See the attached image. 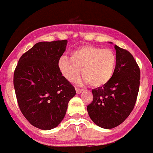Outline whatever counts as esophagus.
I'll list each match as a JSON object with an SVG mask.
<instances>
[{
    "instance_id": "34e87169",
    "label": "esophagus",
    "mask_w": 153,
    "mask_h": 153,
    "mask_svg": "<svg viewBox=\"0 0 153 153\" xmlns=\"http://www.w3.org/2000/svg\"><path fill=\"white\" fill-rule=\"evenodd\" d=\"M82 89H79V88H76V92L77 93V94H79V93H81L82 92Z\"/></svg>"
}]
</instances>
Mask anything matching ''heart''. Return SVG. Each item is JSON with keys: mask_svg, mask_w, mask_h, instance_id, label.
Masks as SVG:
<instances>
[{"mask_svg": "<svg viewBox=\"0 0 153 153\" xmlns=\"http://www.w3.org/2000/svg\"><path fill=\"white\" fill-rule=\"evenodd\" d=\"M117 66V56L110 49L84 45L72 51L70 59L62 57L58 62L61 74L74 81L81 69L82 76L92 88H100L113 77Z\"/></svg>", "mask_w": 153, "mask_h": 153, "instance_id": "obj_1", "label": "heart"}]
</instances>
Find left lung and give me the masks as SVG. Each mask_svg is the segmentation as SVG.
Instances as JSON below:
<instances>
[{"label":"left lung","instance_id":"8db88e82","mask_svg":"<svg viewBox=\"0 0 153 153\" xmlns=\"http://www.w3.org/2000/svg\"><path fill=\"white\" fill-rule=\"evenodd\" d=\"M117 66L112 79L92 90L93 101L87 106L98 127L111 129L121 124L132 112L139 91L140 69L133 55L115 45Z\"/></svg>","mask_w":153,"mask_h":153}]
</instances>
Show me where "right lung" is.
<instances>
[{
	"mask_svg": "<svg viewBox=\"0 0 153 153\" xmlns=\"http://www.w3.org/2000/svg\"><path fill=\"white\" fill-rule=\"evenodd\" d=\"M67 40L36 43L20 57L14 88L20 110L33 126L51 130L61 123L75 88L61 74L58 62Z\"/></svg>",
	"mask_w": 153,
	"mask_h": 153,
	"instance_id": "1",
	"label": "right lung"
}]
</instances>
